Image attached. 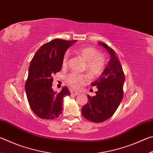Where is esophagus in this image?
<instances>
[{
  "label": "esophagus",
  "instance_id": "esophagus-1",
  "mask_svg": "<svg viewBox=\"0 0 153 153\" xmlns=\"http://www.w3.org/2000/svg\"><path fill=\"white\" fill-rule=\"evenodd\" d=\"M78 94H79V92H76V91H74V90H71V94L72 96H77Z\"/></svg>",
  "mask_w": 153,
  "mask_h": 153
}]
</instances>
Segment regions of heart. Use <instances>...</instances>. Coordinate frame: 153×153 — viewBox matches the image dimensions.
I'll list each match as a JSON object with an SVG mask.
<instances>
[{"mask_svg":"<svg viewBox=\"0 0 153 153\" xmlns=\"http://www.w3.org/2000/svg\"><path fill=\"white\" fill-rule=\"evenodd\" d=\"M77 55L86 61L85 69L90 77H95L101 75L104 71L106 59L102 53L93 46H84L76 50ZM68 53H65L62 61V65L65 67L68 62ZM65 81L73 88H78L88 81L86 75L71 74L66 77Z\"/></svg>","mask_w":153,"mask_h":153,"instance_id":"b5f03b06","label":"heart"}]
</instances>
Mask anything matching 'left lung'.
Instances as JSON below:
<instances>
[{
	"label": "left lung",
	"mask_w": 153,
	"mask_h": 153,
	"mask_svg": "<svg viewBox=\"0 0 153 153\" xmlns=\"http://www.w3.org/2000/svg\"><path fill=\"white\" fill-rule=\"evenodd\" d=\"M98 45L108 51L111 59L102 74L91 84L97 88L96 95H88V101L82 108V115L95 123L103 122L115 113L123 98L125 82L122 66L115 51L103 42Z\"/></svg>",
	"instance_id": "8db88e82"
}]
</instances>
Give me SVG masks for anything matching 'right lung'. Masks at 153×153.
I'll list each match as a JSON object with an SVG mask.
<instances>
[{"mask_svg":"<svg viewBox=\"0 0 153 153\" xmlns=\"http://www.w3.org/2000/svg\"><path fill=\"white\" fill-rule=\"evenodd\" d=\"M76 42L53 40L41 46L31 61L25 88L31 109L41 119L58 117L63 110V98L71 94L66 86L56 92L52 85L53 75L61 69L65 53Z\"/></svg>","mask_w":153,"mask_h":153,"instance_id":"obj_1","label":"right lung"}]
</instances>
